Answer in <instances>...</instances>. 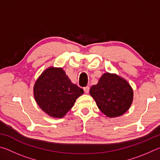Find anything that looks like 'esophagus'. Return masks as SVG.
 <instances>
[{
	"label": "esophagus",
	"mask_w": 160,
	"mask_h": 160,
	"mask_svg": "<svg viewBox=\"0 0 160 160\" xmlns=\"http://www.w3.org/2000/svg\"><path fill=\"white\" fill-rule=\"evenodd\" d=\"M83 90H84V91H85V92L86 94H88V93H89V91H90V88H89V86H87L83 88Z\"/></svg>",
	"instance_id": "obj_1"
}]
</instances>
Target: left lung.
I'll return each instance as SVG.
<instances>
[{
  "instance_id": "1",
  "label": "left lung",
  "mask_w": 160,
  "mask_h": 160,
  "mask_svg": "<svg viewBox=\"0 0 160 160\" xmlns=\"http://www.w3.org/2000/svg\"><path fill=\"white\" fill-rule=\"evenodd\" d=\"M90 94L99 110L110 118L118 117L126 113L133 99V91L129 83L109 72L103 74L98 83L91 87Z\"/></svg>"
}]
</instances>
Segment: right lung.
<instances>
[{
    "label": "right lung",
    "instance_id": "right-lung-1",
    "mask_svg": "<svg viewBox=\"0 0 160 160\" xmlns=\"http://www.w3.org/2000/svg\"><path fill=\"white\" fill-rule=\"evenodd\" d=\"M83 92L82 89L71 82L61 68H48L34 86L37 104L53 118L63 117Z\"/></svg>",
    "mask_w": 160,
    "mask_h": 160
}]
</instances>
